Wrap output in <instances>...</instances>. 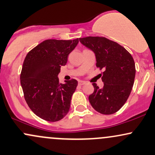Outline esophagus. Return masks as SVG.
<instances>
[{
  "instance_id": "obj_1",
  "label": "esophagus",
  "mask_w": 155,
  "mask_h": 155,
  "mask_svg": "<svg viewBox=\"0 0 155 155\" xmlns=\"http://www.w3.org/2000/svg\"><path fill=\"white\" fill-rule=\"evenodd\" d=\"M85 84V81H79V82H78V85H83Z\"/></svg>"
}]
</instances>
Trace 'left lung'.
I'll list each match as a JSON object with an SVG mask.
<instances>
[{
    "label": "left lung",
    "instance_id": "1",
    "mask_svg": "<svg viewBox=\"0 0 155 155\" xmlns=\"http://www.w3.org/2000/svg\"><path fill=\"white\" fill-rule=\"evenodd\" d=\"M79 40L95 53L96 67L104 70L101 73L104 87L99 88L93 83L94 91L89 96V101L99 113H115L125 104L131 92L136 75L134 58L124 47L108 38L89 36Z\"/></svg>",
    "mask_w": 155,
    "mask_h": 155
}]
</instances>
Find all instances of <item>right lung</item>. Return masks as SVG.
Masks as SVG:
<instances>
[{
  "mask_svg": "<svg viewBox=\"0 0 155 155\" xmlns=\"http://www.w3.org/2000/svg\"><path fill=\"white\" fill-rule=\"evenodd\" d=\"M78 42V38L45 40L25 57L20 74L24 97L30 110L41 119L59 121L70 110L78 81L71 79L62 84L57 76Z\"/></svg>",
  "mask_w": 155,
  "mask_h": 155,
  "instance_id": "right-lung-1",
  "label": "right lung"
}]
</instances>
